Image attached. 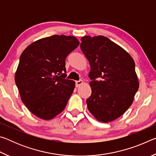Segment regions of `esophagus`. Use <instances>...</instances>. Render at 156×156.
Here are the masks:
<instances>
[{"mask_svg": "<svg viewBox=\"0 0 156 156\" xmlns=\"http://www.w3.org/2000/svg\"><path fill=\"white\" fill-rule=\"evenodd\" d=\"M83 81L82 80H77V81H76V86L77 87H80L81 84H83Z\"/></svg>", "mask_w": 156, "mask_h": 156, "instance_id": "obj_1", "label": "esophagus"}]
</instances>
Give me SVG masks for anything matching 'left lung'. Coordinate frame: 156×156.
<instances>
[{"label":"left lung","instance_id":"left-lung-1","mask_svg":"<svg viewBox=\"0 0 156 156\" xmlns=\"http://www.w3.org/2000/svg\"><path fill=\"white\" fill-rule=\"evenodd\" d=\"M80 49L91 67L89 111L100 122L117 119L131 106L139 88L134 60L103 36L82 37Z\"/></svg>","mask_w":156,"mask_h":156}]
</instances>
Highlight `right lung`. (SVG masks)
<instances>
[{
    "mask_svg": "<svg viewBox=\"0 0 156 156\" xmlns=\"http://www.w3.org/2000/svg\"><path fill=\"white\" fill-rule=\"evenodd\" d=\"M79 45L74 36L54 35L30 44L20 57L15 83L21 100L43 120L61 113L75 88L66 79V58Z\"/></svg>",
    "mask_w": 156,
    "mask_h": 156,
    "instance_id": "right-lung-1",
    "label": "right lung"
}]
</instances>
